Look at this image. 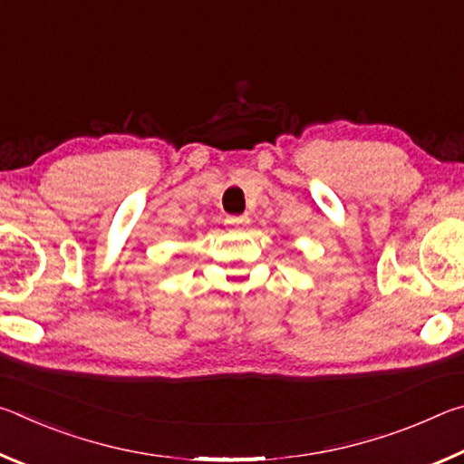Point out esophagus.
I'll list each match as a JSON object with an SVG mask.
<instances>
[{
  "label": "esophagus",
  "instance_id": "esophagus-1",
  "mask_svg": "<svg viewBox=\"0 0 464 464\" xmlns=\"http://www.w3.org/2000/svg\"><path fill=\"white\" fill-rule=\"evenodd\" d=\"M225 223L233 227V229H246L249 225V217L247 215H239V217H227Z\"/></svg>",
  "mask_w": 464,
  "mask_h": 464
}]
</instances>
